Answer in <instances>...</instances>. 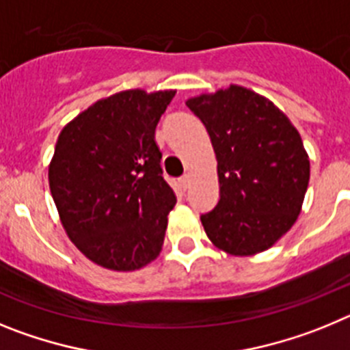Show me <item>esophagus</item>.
Instances as JSON below:
<instances>
[{
	"mask_svg": "<svg viewBox=\"0 0 350 350\" xmlns=\"http://www.w3.org/2000/svg\"><path fill=\"white\" fill-rule=\"evenodd\" d=\"M178 184H180L182 189L187 191V187H189V184H191V177H189V175H184V177H180Z\"/></svg>",
	"mask_w": 350,
	"mask_h": 350,
	"instance_id": "esophagus-1",
	"label": "esophagus"
}]
</instances>
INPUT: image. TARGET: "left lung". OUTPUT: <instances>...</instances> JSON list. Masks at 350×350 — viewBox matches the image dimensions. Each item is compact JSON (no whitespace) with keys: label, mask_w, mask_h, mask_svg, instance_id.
Returning a JSON list of instances; mask_svg holds the SVG:
<instances>
[{"label":"left lung","mask_w":350,"mask_h":350,"mask_svg":"<svg viewBox=\"0 0 350 350\" xmlns=\"http://www.w3.org/2000/svg\"><path fill=\"white\" fill-rule=\"evenodd\" d=\"M185 105L210 135L217 159V206L202 215L206 237L231 256L270 249L293 228L310 180L298 129L268 98L234 85Z\"/></svg>","instance_id":"8db88e82"}]
</instances>
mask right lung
<instances>
[{"label":"right lung","instance_id":"right-lung-1","mask_svg":"<svg viewBox=\"0 0 350 350\" xmlns=\"http://www.w3.org/2000/svg\"><path fill=\"white\" fill-rule=\"evenodd\" d=\"M173 96V89L116 92L59 133L49 185L61 224L107 270H140L163 249L177 196L161 177L154 133Z\"/></svg>","mask_w":350,"mask_h":350}]
</instances>
